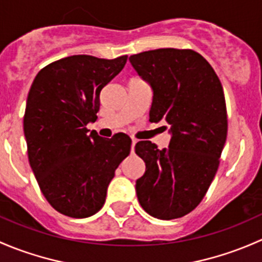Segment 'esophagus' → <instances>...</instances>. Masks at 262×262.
Wrapping results in <instances>:
<instances>
[{
    "mask_svg": "<svg viewBox=\"0 0 262 262\" xmlns=\"http://www.w3.org/2000/svg\"><path fill=\"white\" fill-rule=\"evenodd\" d=\"M136 142H137V140L136 139H132L131 140V152H132V150H134V146H135V144H136Z\"/></svg>",
    "mask_w": 262,
    "mask_h": 262,
    "instance_id": "34e87169",
    "label": "esophagus"
}]
</instances>
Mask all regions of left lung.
I'll use <instances>...</instances> for the list:
<instances>
[{
	"mask_svg": "<svg viewBox=\"0 0 262 262\" xmlns=\"http://www.w3.org/2000/svg\"><path fill=\"white\" fill-rule=\"evenodd\" d=\"M128 60L152 90L150 121L168 123L171 136L168 149L151 141L135 146L146 165L136 180L137 199L159 220L183 217L201 203L220 165L227 137L222 84L193 50L156 49Z\"/></svg>",
	"mask_w": 262,
	"mask_h": 262,
	"instance_id": "obj_1",
	"label": "left lung"
}]
</instances>
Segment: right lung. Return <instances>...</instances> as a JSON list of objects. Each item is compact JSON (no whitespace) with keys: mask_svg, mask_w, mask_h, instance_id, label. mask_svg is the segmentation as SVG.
Listing matches in <instances>:
<instances>
[{"mask_svg":"<svg viewBox=\"0 0 262 262\" xmlns=\"http://www.w3.org/2000/svg\"><path fill=\"white\" fill-rule=\"evenodd\" d=\"M126 61L127 55H73L42 68L32 82L24 116L29 161L41 193L61 214L98 212L115 170L130 154L127 135L103 139L85 127L97 120L102 88Z\"/></svg>","mask_w":262,"mask_h":262,"instance_id":"right-lung-1","label":"right lung"}]
</instances>
